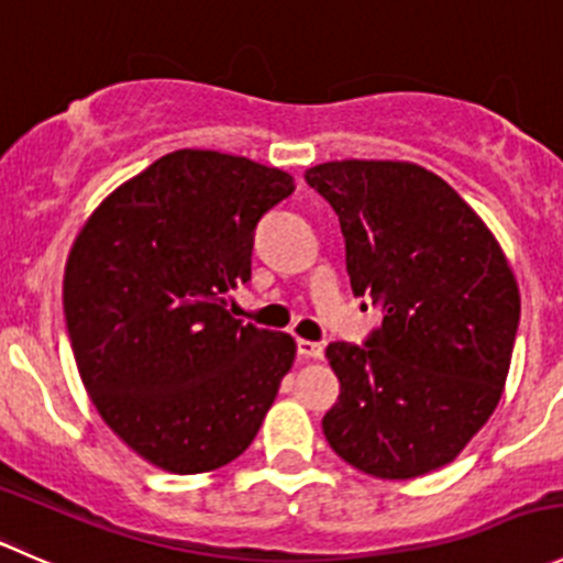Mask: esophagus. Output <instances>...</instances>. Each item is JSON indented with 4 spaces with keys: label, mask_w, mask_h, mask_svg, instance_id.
<instances>
[{
    "label": "esophagus",
    "mask_w": 563,
    "mask_h": 563,
    "mask_svg": "<svg viewBox=\"0 0 563 563\" xmlns=\"http://www.w3.org/2000/svg\"><path fill=\"white\" fill-rule=\"evenodd\" d=\"M298 355L300 358H322V344L309 342V339H298Z\"/></svg>",
    "instance_id": "obj_1"
}]
</instances>
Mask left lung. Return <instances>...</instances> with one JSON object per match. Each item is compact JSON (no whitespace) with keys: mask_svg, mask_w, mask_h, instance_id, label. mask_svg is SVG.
<instances>
[{"mask_svg":"<svg viewBox=\"0 0 563 563\" xmlns=\"http://www.w3.org/2000/svg\"><path fill=\"white\" fill-rule=\"evenodd\" d=\"M306 183L336 210L353 292L383 311L364 344H328L342 391L322 432L369 476L441 468L509 375L520 322L509 263L468 202L416 164L331 161Z\"/></svg>","mask_w":563,"mask_h":563,"instance_id":"8db88e82","label":"left lung"}]
</instances>
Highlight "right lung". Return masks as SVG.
<instances>
[{
	"mask_svg": "<svg viewBox=\"0 0 563 563\" xmlns=\"http://www.w3.org/2000/svg\"><path fill=\"white\" fill-rule=\"evenodd\" d=\"M287 172L175 150L100 202L70 249L63 306L100 419L147 463L205 473L241 457L295 361V339L235 320L254 230Z\"/></svg>",
	"mask_w": 563,
	"mask_h": 563,
	"instance_id": "add662e5",
	"label": "right lung"
}]
</instances>
